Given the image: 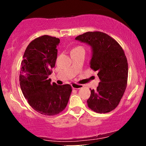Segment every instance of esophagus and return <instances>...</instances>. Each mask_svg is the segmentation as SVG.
Here are the masks:
<instances>
[{
  "label": "esophagus",
  "instance_id": "1",
  "mask_svg": "<svg viewBox=\"0 0 146 146\" xmlns=\"http://www.w3.org/2000/svg\"><path fill=\"white\" fill-rule=\"evenodd\" d=\"M71 86L73 89H80V88H82L83 86L82 85L78 84H76V83H72Z\"/></svg>",
  "mask_w": 146,
  "mask_h": 146
}]
</instances>
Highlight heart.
<instances>
[{"mask_svg": "<svg viewBox=\"0 0 146 146\" xmlns=\"http://www.w3.org/2000/svg\"><path fill=\"white\" fill-rule=\"evenodd\" d=\"M82 48L81 46H78V47H75V48H73V50H74V49H78V48Z\"/></svg>", "mask_w": 146, "mask_h": 146, "instance_id": "obj_1", "label": "heart"}]
</instances>
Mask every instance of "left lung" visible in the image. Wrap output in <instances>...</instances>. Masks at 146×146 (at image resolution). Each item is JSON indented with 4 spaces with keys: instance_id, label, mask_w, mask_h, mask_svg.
<instances>
[{
    "instance_id": "left-lung-1",
    "label": "left lung",
    "mask_w": 146,
    "mask_h": 146,
    "mask_svg": "<svg viewBox=\"0 0 146 146\" xmlns=\"http://www.w3.org/2000/svg\"><path fill=\"white\" fill-rule=\"evenodd\" d=\"M75 40L92 47L90 68L98 71L100 82L90 90L88 106L98 113H109L119 105L127 86L128 65L124 51L112 37L101 31H88Z\"/></svg>"
}]
</instances>
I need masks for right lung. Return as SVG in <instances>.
Instances as JSON below:
<instances>
[{
  "instance_id": "add662e5",
  "label": "right lung",
  "mask_w": 146,
  "mask_h": 146,
  "mask_svg": "<svg viewBox=\"0 0 146 146\" xmlns=\"http://www.w3.org/2000/svg\"><path fill=\"white\" fill-rule=\"evenodd\" d=\"M60 39L44 35L29 43L23 55L20 85L25 98L36 111L53 116L66 107L72 88L70 84L51 83L48 76L55 66Z\"/></svg>"
}]
</instances>
